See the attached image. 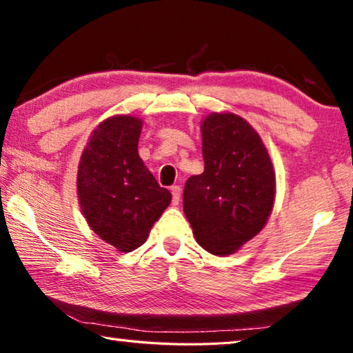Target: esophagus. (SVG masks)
<instances>
[{
    "label": "esophagus",
    "mask_w": 353,
    "mask_h": 353,
    "mask_svg": "<svg viewBox=\"0 0 353 353\" xmlns=\"http://www.w3.org/2000/svg\"><path fill=\"white\" fill-rule=\"evenodd\" d=\"M181 193H182L181 187H179V185H172L171 194H172V204L174 205H177L179 202H181Z\"/></svg>",
    "instance_id": "obj_1"
}]
</instances>
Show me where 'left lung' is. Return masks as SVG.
Listing matches in <instances>:
<instances>
[{
    "label": "left lung",
    "mask_w": 353,
    "mask_h": 353,
    "mask_svg": "<svg viewBox=\"0 0 353 353\" xmlns=\"http://www.w3.org/2000/svg\"><path fill=\"white\" fill-rule=\"evenodd\" d=\"M201 132L204 172L185 183L183 212L202 248L229 255L265 227L276 172L260 135L235 113H210Z\"/></svg>",
    "instance_id": "8db88e82"
}]
</instances>
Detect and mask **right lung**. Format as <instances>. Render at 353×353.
<instances>
[{"label":"right lung","instance_id":"obj_1","mask_svg":"<svg viewBox=\"0 0 353 353\" xmlns=\"http://www.w3.org/2000/svg\"><path fill=\"white\" fill-rule=\"evenodd\" d=\"M143 121L132 115L104 119L93 130L77 166V196L88 225L119 252L148 240L171 193L139 155Z\"/></svg>","mask_w":353,"mask_h":353}]
</instances>
